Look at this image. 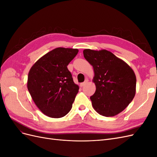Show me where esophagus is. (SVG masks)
Listing matches in <instances>:
<instances>
[{
  "instance_id": "esophagus-1",
  "label": "esophagus",
  "mask_w": 157,
  "mask_h": 157,
  "mask_svg": "<svg viewBox=\"0 0 157 157\" xmlns=\"http://www.w3.org/2000/svg\"><path fill=\"white\" fill-rule=\"evenodd\" d=\"M88 82V79H87V78H86V80H85V81H84V82H82V83H81V84H80V86L82 87V86H85V85H86Z\"/></svg>"
}]
</instances>
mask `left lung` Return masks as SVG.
I'll return each instance as SVG.
<instances>
[{"label":"left lung","instance_id":"obj_1","mask_svg":"<svg viewBox=\"0 0 157 157\" xmlns=\"http://www.w3.org/2000/svg\"><path fill=\"white\" fill-rule=\"evenodd\" d=\"M84 58L94 68L96 92L90 97L99 115L113 117L122 112L134 99L136 77L125 61L107 50H83Z\"/></svg>","mask_w":157,"mask_h":157}]
</instances>
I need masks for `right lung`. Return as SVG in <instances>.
Masks as SVG:
<instances>
[{
  "label": "right lung",
  "instance_id": "add662e5",
  "mask_svg": "<svg viewBox=\"0 0 157 157\" xmlns=\"http://www.w3.org/2000/svg\"><path fill=\"white\" fill-rule=\"evenodd\" d=\"M78 52L76 48H56L42 56L30 69L27 88L45 115L61 118L72 108L79 87L67 66Z\"/></svg>",
  "mask_w": 157,
  "mask_h": 157
}]
</instances>
